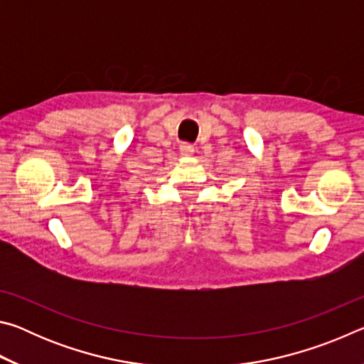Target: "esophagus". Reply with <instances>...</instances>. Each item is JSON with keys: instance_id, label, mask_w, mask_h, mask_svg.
<instances>
[{"instance_id": "obj_1", "label": "esophagus", "mask_w": 364, "mask_h": 364, "mask_svg": "<svg viewBox=\"0 0 364 364\" xmlns=\"http://www.w3.org/2000/svg\"><path fill=\"white\" fill-rule=\"evenodd\" d=\"M180 152H181V156H184V157L193 156V154H194V146L189 144V143H183L180 146Z\"/></svg>"}]
</instances>
